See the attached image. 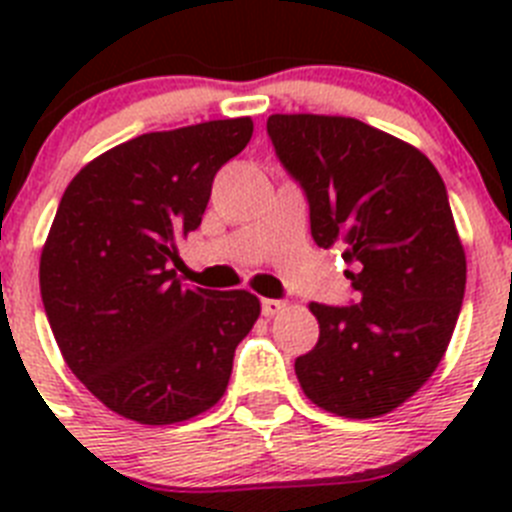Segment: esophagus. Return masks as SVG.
Wrapping results in <instances>:
<instances>
[{"instance_id": "34e87169", "label": "esophagus", "mask_w": 512, "mask_h": 512, "mask_svg": "<svg viewBox=\"0 0 512 512\" xmlns=\"http://www.w3.org/2000/svg\"><path fill=\"white\" fill-rule=\"evenodd\" d=\"M284 307L287 305H284L282 300H261V312H264L266 318H274V315H279Z\"/></svg>"}]
</instances>
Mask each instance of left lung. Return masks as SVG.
I'll use <instances>...</instances> for the list:
<instances>
[{
	"label": "left lung",
	"mask_w": 512,
	"mask_h": 512,
	"mask_svg": "<svg viewBox=\"0 0 512 512\" xmlns=\"http://www.w3.org/2000/svg\"><path fill=\"white\" fill-rule=\"evenodd\" d=\"M266 133L356 292L354 305H310L320 338L295 361L302 392L343 418L390 413L436 372L464 300L446 184L418 148L354 117L271 115Z\"/></svg>",
	"instance_id": "left-lung-1"
}]
</instances>
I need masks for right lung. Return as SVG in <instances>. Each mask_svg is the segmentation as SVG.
I'll return each mask as SVG.
<instances>
[{
    "instance_id": "add662e5",
    "label": "right lung",
    "mask_w": 512,
    "mask_h": 512,
    "mask_svg": "<svg viewBox=\"0 0 512 512\" xmlns=\"http://www.w3.org/2000/svg\"><path fill=\"white\" fill-rule=\"evenodd\" d=\"M251 117L146 133L71 179L40 253V295L71 372L112 413L171 425L223 397L259 320L246 289H189L171 269Z\"/></svg>"
}]
</instances>
